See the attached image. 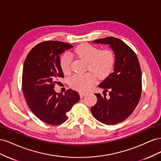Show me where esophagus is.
I'll return each mask as SVG.
<instances>
[{
  "label": "esophagus",
  "mask_w": 161,
  "mask_h": 161,
  "mask_svg": "<svg viewBox=\"0 0 161 161\" xmlns=\"http://www.w3.org/2000/svg\"><path fill=\"white\" fill-rule=\"evenodd\" d=\"M85 95H86V93H85V92H79V95H80V98H82V97H83Z\"/></svg>",
  "instance_id": "34e87169"
}]
</instances>
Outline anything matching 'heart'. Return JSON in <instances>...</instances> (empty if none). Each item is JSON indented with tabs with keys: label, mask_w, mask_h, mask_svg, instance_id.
I'll return each mask as SVG.
<instances>
[{
	"label": "heart",
	"mask_w": 161,
	"mask_h": 161,
	"mask_svg": "<svg viewBox=\"0 0 161 161\" xmlns=\"http://www.w3.org/2000/svg\"><path fill=\"white\" fill-rule=\"evenodd\" d=\"M74 53L88 62V69L101 79L108 76L114 70L115 56L114 52L111 50H99L98 47L94 46L83 43L76 47ZM71 62L72 56L69 53H65L60 57V66L64 74L70 72ZM90 72L84 75H73L69 80L70 86L78 91H88L96 82V75Z\"/></svg>",
	"instance_id": "heart-1"
}]
</instances>
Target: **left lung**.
<instances>
[{
	"mask_svg": "<svg viewBox=\"0 0 161 161\" xmlns=\"http://www.w3.org/2000/svg\"><path fill=\"white\" fill-rule=\"evenodd\" d=\"M92 42L108 44L114 52L115 64L114 72L99 85L105 89L104 96L95 93L97 102L91 110L100 122L115 125L127 119L140 101L142 93L140 63L135 52L118 38L108 37ZM108 90L110 98L107 99L105 92Z\"/></svg>",
	"mask_w": 161,
	"mask_h": 161,
	"instance_id": "obj_1",
	"label": "left lung"
}]
</instances>
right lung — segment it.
Returning a JSON list of instances; mask_svg holds the SVG:
<instances>
[{
    "instance_id": "add662e5",
    "label": "right lung",
    "mask_w": 161,
    "mask_h": 161,
    "mask_svg": "<svg viewBox=\"0 0 161 161\" xmlns=\"http://www.w3.org/2000/svg\"><path fill=\"white\" fill-rule=\"evenodd\" d=\"M72 47L58 41L43 42L32 48L24 62L22 90L27 103L34 115L50 125L64 123L67 112L80 99L74 90L63 95L53 89L57 80L64 77L60 55Z\"/></svg>"
}]
</instances>
